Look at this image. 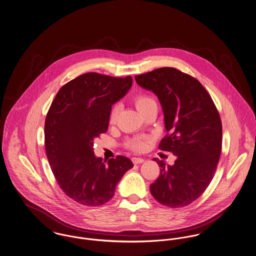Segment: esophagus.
<instances>
[{"mask_svg": "<svg viewBox=\"0 0 256 256\" xmlns=\"http://www.w3.org/2000/svg\"><path fill=\"white\" fill-rule=\"evenodd\" d=\"M144 161H145L144 158H132V162H134V164H141Z\"/></svg>", "mask_w": 256, "mask_h": 256, "instance_id": "esophagus-1", "label": "esophagus"}]
</instances>
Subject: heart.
I'll return each instance as SVG.
<instances>
[{"label": "heart", "mask_w": 256, "mask_h": 256, "mask_svg": "<svg viewBox=\"0 0 256 256\" xmlns=\"http://www.w3.org/2000/svg\"><path fill=\"white\" fill-rule=\"evenodd\" d=\"M134 104H135L136 108L141 113L142 111L146 110L148 106H150L152 104H156V100H154V98L152 97L150 95L142 93V94H139V95H137L136 97L134 98ZM118 113H119V106H116L112 108L111 112H110V122H116ZM146 146V139H142V138H136V139H134L132 141L130 142V146L135 150H145Z\"/></svg>", "instance_id": "obj_1"}]
</instances>
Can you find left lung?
<instances>
[{
  "label": "left lung",
  "instance_id": "8db88e82",
  "mask_svg": "<svg viewBox=\"0 0 256 256\" xmlns=\"http://www.w3.org/2000/svg\"><path fill=\"white\" fill-rule=\"evenodd\" d=\"M137 84L158 98L167 132L159 148L172 152L174 165L154 158L160 169L150 193L161 204L186 206L211 182L222 150V122L206 88L195 78L163 67L135 76Z\"/></svg>",
  "mask_w": 256,
  "mask_h": 256
}]
</instances>
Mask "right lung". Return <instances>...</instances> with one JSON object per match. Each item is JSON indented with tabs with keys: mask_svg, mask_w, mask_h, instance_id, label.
Wrapping results in <instances>:
<instances>
[{
	"mask_svg": "<svg viewBox=\"0 0 256 256\" xmlns=\"http://www.w3.org/2000/svg\"><path fill=\"white\" fill-rule=\"evenodd\" d=\"M132 86V78L97 73L82 74L62 86L45 121V148L52 174L62 191L74 202L106 204L134 164L118 156L108 162L93 152L94 139L108 128L112 106Z\"/></svg>",
	"mask_w": 256,
	"mask_h": 256,
	"instance_id": "add662e5",
	"label": "right lung"
}]
</instances>
